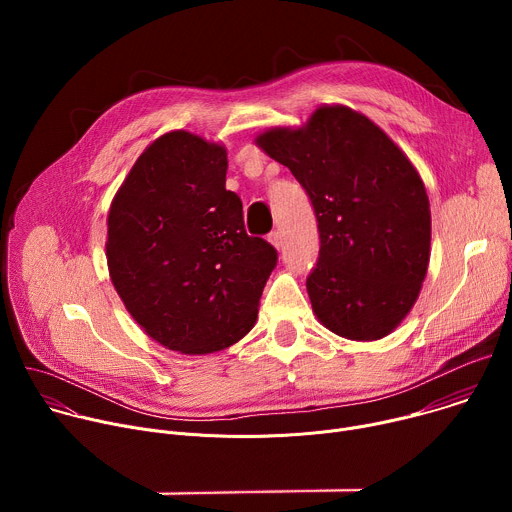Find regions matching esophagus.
<instances>
[{"label": "esophagus", "mask_w": 512, "mask_h": 512, "mask_svg": "<svg viewBox=\"0 0 512 512\" xmlns=\"http://www.w3.org/2000/svg\"><path fill=\"white\" fill-rule=\"evenodd\" d=\"M267 241H269L275 249H279V247H281V243H283V239H281L279 231H271V233L267 235Z\"/></svg>", "instance_id": "34e87169"}]
</instances>
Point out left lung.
Masks as SVG:
<instances>
[{
    "label": "left lung",
    "mask_w": 512,
    "mask_h": 512,
    "mask_svg": "<svg viewBox=\"0 0 512 512\" xmlns=\"http://www.w3.org/2000/svg\"><path fill=\"white\" fill-rule=\"evenodd\" d=\"M255 143L289 168L314 206L320 255L306 287L318 320L350 340L391 334L429 265V200L409 158L344 105H324L304 127H275Z\"/></svg>",
    "instance_id": "obj_1"
}]
</instances>
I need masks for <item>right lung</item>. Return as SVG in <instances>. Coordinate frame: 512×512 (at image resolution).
Instances as JSON below:
<instances>
[{"mask_svg":"<svg viewBox=\"0 0 512 512\" xmlns=\"http://www.w3.org/2000/svg\"><path fill=\"white\" fill-rule=\"evenodd\" d=\"M227 150L190 131L158 137L137 158L107 218V265L127 312L162 346L208 354L257 320L277 251L249 237L225 188Z\"/></svg>","mask_w":512,"mask_h":512,"instance_id":"right-lung-1","label":"right lung"}]
</instances>
